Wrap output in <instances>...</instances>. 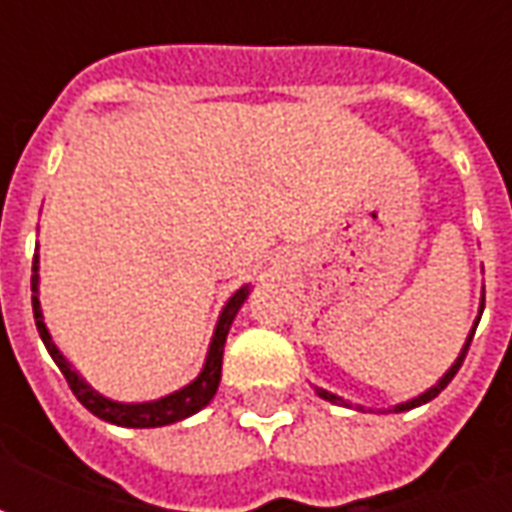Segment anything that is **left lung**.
I'll return each mask as SVG.
<instances>
[{
    "instance_id": "8db88e82",
    "label": "left lung",
    "mask_w": 512,
    "mask_h": 512,
    "mask_svg": "<svg viewBox=\"0 0 512 512\" xmlns=\"http://www.w3.org/2000/svg\"><path fill=\"white\" fill-rule=\"evenodd\" d=\"M483 307H485V293H483V301H480V315H483ZM477 323H480V318L474 321V329H477ZM474 329H472V332H469V337H466V345H463L461 356H458V359H455V365H452L450 370H447V373H444V376L439 378V384L430 386L428 392H422V395L414 397V400H408V403H400V406H395V408H392V411H408V408H417V406H422V403H428V400H433V397L439 395L441 389H444V386L450 384L452 378H455V373L461 370L463 359H466V351H469V343H472V337H474ZM318 395H321L323 400H332V403H343V406H348L343 397L332 395V392H326V389H318Z\"/></svg>"
}]
</instances>
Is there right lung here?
<instances>
[{"mask_svg": "<svg viewBox=\"0 0 512 512\" xmlns=\"http://www.w3.org/2000/svg\"><path fill=\"white\" fill-rule=\"evenodd\" d=\"M38 255L32 260V312H35V326H38V334L43 345L49 348L51 359L57 362V367L62 370V376L71 386V392L76 395V400L82 403L87 411H93L95 417L104 419V422H112V425H123V428H161V425H172V422H180V419L197 414L200 408H205L216 395L219 389V381H222V356H224V343H227V332L233 326L235 312L241 310V304L249 296V285H244L241 290H235L230 301L224 304L222 315H219V323H216V332H213L211 348H208V359L202 365V373L191 384H186L178 392H172L167 397H158V400H150V403H117V400H109V397L98 395L93 386L87 384L71 365L68 359L60 354V348L51 340L49 329L43 323V312H40V299H38Z\"/></svg>", "mask_w": 512, "mask_h": 512, "instance_id": "1", "label": "right lung"}]
</instances>
